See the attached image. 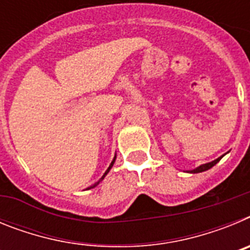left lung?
<instances>
[{"label":"left lung","mask_w":250,"mask_h":250,"mask_svg":"<svg viewBox=\"0 0 250 250\" xmlns=\"http://www.w3.org/2000/svg\"><path fill=\"white\" fill-rule=\"evenodd\" d=\"M224 155H225V154H224ZM224 155L219 156V158L215 159V160H213V161H210V163H207V164H202V165H199V167H195V169H193V170H188V173L196 174V173H202V171H205V170H209V169H210V167H213L214 165L216 164V163H219L220 159H222L223 156H224Z\"/></svg>","instance_id":"8db88e82"}]
</instances>
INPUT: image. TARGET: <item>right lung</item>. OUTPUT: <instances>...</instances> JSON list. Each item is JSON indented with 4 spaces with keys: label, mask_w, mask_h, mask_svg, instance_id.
<instances>
[{
    "label": "right lung",
    "mask_w": 250,
    "mask_h": 250,
    "mask_svg": "<svg viewBox=\"0 0 250 250\" xmlns=\"http://www.w3.org/2000/svg\"><path fill=\"white\" fill-rule=\"evenodd\" d=\"M115 160H116V154H115L114 159H112V161H111V164H110V167H107V170H106V171H105V174H104V175H103V176H101V178H100V179H99V182H96V183H95V184H94V185H91V187H90V188H87V189H91V188H95V187H96V185H99V184H100V183H101V182H103V180H104V178H105V176H106V175H107V173H109V171H110V169H111V167H112V165H114Z\"/></svg>",
    "instance_id": "1"
}]
</instances>
